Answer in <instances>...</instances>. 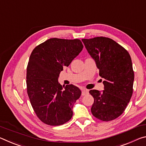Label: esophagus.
Masks as SVG:
<instances>
[{"label": "esophagus", "instance_id": "obj_1", "mask_svg": "<svg viewBox=\"0 0 146 146\" xmlns=\"http://www.w3.org/2000/svg\"><path fill=\"white\" fill-rule=\"evenodd\" d=\"M89 94V90H87V89H83L82 90V96H85Z\"/></svg>", "mask_w": 146, "mask_h": 146}]
</instances>
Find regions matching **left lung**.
<instances>
[{"label": "left lung", "instance_id": "8db88e82", "mask_svg": "<svg viewBox=\"0 0 146 146\" xmlns=\"http://www.w3.org/2000/svg\"><path fill=\"white\" fill-rule=\"evenodd\" d=\"M104 79V90H90L94 101L92 115L104 121L122 114L133 94L134 71L129 52L114 40L97 37L82 39Z\"/></svg>", "mask_w": 146, "mask_h": 146}]
</instances>
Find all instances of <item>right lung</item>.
Masks as SVG:
<instances>
[{
    "label": "right lung",
    "mask_w": 146,
    "mask_h": 146,
    "mask_svg": "<svg viewBox=\"0 0 146 146\" xmlns=\"http://www.w3.org/2000/svg\"><path fill=\"white\" fill-rule=\"evenodd\" d=\"M83 48L80 39L51 38L35 47L30 55L27 93L33 111L45 124L61 125L72 117L73 106L82 91L72 84L62 87L58 78Z\"/></svg>",
    "instance_id": "add662e5"
}]
</instances>
